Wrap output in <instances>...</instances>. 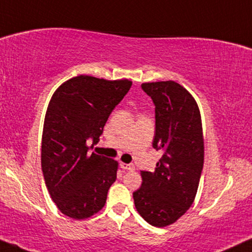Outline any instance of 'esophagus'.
I'll return each instance as SVG.
<instances>
[{
	"label": "esophagus",
	"mask_w": 252,
	"mask_h": 252,
	"mask_svg": "<svg viewBox=\"0 0 252 252\" xmlns=\"http://www.w3.org/2000/svg\"><path fill=\"white\" fill-rule=\"evenodd\" d=\"M120 167H122L123 170H126V171H134V170H135L134 165L126 164V163H120Z\"/></svg>",
	"instance_id": "esophagus-1"
}]
</instances>
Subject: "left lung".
<instances>
[{
    "label": "left lung",
    "instance_id": "1",
    "mask_svg": "<svg viewBox=\"0 0 252 252\" xmlns=\"http://www.w3.org/2000/svg\"><path fill=\"white\" fill-rule=\"evenodd\" d=\"M154 101L156 132L153 147L163 151L154 172L141 171L142 185L133 192L141 217L165 227L184 216L194 202L204 163V137L197 103L178 82H144Z\"/></svg>",
    "mask_w": 252,
    "mask_h": 252
}]
</instances>
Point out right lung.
Listing matches in <instances>:
<instances>
[{
	"label": "right lung",
	"instance_id": "add662e5",
	"mask_svg": "<svg viewBox=\"0 0 252 252\" xmlns=\"http://www.w3.org/2000/svg\"><path fill=\"white\" fill-rule=\"evenodd\" d=\"M132 81L91 75L68 79L55 91L44 117L41 165L47 189L62 213L82 220L105 205L118 161L93 153L109 116Z\"/></svg>",
	"mask_w": 252,
	"mask_h": 252
}]
</instances>
